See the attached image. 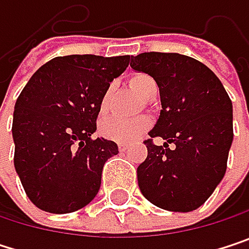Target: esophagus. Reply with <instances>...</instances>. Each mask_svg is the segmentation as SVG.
I'll return each instance as SVG.
<instances>
[{"instance_id": "34e87169", "label": "esophagus", "mask_w": 249, "mask_h": 249, "mask_svg": "<svg viewBox=\"0 0 249 249\" xmlns=\"http://www.w3.org/2000/svg\"><path fill=\"white\" fill-rule=\"evenodd\" d=\"M118 148H120V151H126V150H128V144L120 142V144H118Z\"/></svg>"}]
</instances>
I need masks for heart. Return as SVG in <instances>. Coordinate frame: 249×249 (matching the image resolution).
Masks as SVG:
<instances>
[{"instance_id": "b5f03b06", "label": "heart", "mask_w": 249, "mask_h": 249, "mask_svg": "<svg viewBox=\"0 0 249 249\" xmlns=\"http://www.w3.org/2000/svg\"><path fill=\"white\" fill-rule=\"evenodd\" d=\"M129 85L135 93H138L142 99L151 101L154 95H157V83L151 76L145 73H135L131 76ZM112 93V86H109L105 93L102 95L99 109L101 114H105L109 107V99ZM150 120L147 117H137L132 120H123V118H105L99 124V132L104 138L115 142H129L138 138L150 128Z\"/></svg>"}]
</instances>
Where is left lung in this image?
<instances>
[{"label": "left lung", "instance_id": "obj_1", "mask_svg": "<svg viewBox=\"0 0 249 249\" xmlns=\"http://www.w3.org/2000/svg\"><path fill=\"white\" fill-rule=\"evenodd\" d=\"M129 65L159 85L161 111L148 134L166 140L163 145L145 141L140 190L161 209L192 212L224 178L233 140L232 102L218 76L189 56L150 52L131 56Z\"/></svg>", "mask_w": 249, "mask_h": 249}]
</instances>
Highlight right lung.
<instances>
[{
  "instance_id": "right-lung-1",
  "label": "right lung",
  "mask_w": 249,
  "mask_h": 249,
  "mask_svg": "<svg viewBox=\"0 0 249 249\" xmlns=\"http://www.w3.org/2000/svg\"><path fill=\"white\" fill-rule=\"evenodd\" d=\"M128 63L129 56L54 57L27 82L13 115L14 167L38 209L71 213L98 195L118 145L92 134L102 95Z\"/></svg>"
}]
</instances>
